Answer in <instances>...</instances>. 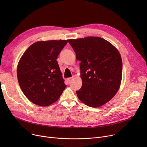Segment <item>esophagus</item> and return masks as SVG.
Masks as SVG:
<instances>
[{"label": "esophagus", "instance_id": "34e87169", "mask_svg": "<svg viewBox=\"0 0 147 147\" xmlns=\"http://www.w3.org/2000/svg\"><path fill=\"white\" fill-rule=\"evenodd\" d=\"M74 76H72L71 78H68V79H67V80H68V81H69H69H71L72 80H73V79H74Z\"/></svg>", "mask_w": 147, "mask_h": 147}]
</instances>
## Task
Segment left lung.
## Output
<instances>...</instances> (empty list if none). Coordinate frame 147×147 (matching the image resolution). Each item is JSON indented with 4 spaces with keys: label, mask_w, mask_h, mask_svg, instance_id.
I'll return each instance as SVG.
<instances>
[{
    "label": "left lung",
    "mask_w": 147,
    "mask_h": 147,
    "mask_svg": "<svg viewBox=\"0 0 147 147\" xmlns=\"http://www.w3.org/2000/svg\"><path fill=\"white\" fill-rule=\"evenodd\" d=\"M80 61L81 89L76 91L80 101L97 108L110 100L118 92L122 79V59L117 49L99 37L68 39Z\"/></svg>",
    "instance_id": "obj_1"
}]
</instances>
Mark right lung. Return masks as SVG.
I'll return each instance as SVG.
<instances>
[{
	"instance_id": "add662e5",
	"label": "right lung",
	"mask_w": 147,
	"mask_h": 147,
	"mask_svg": "<svg viewBox=\"0 0 147 147\" xmlns=\"http://www.w3.org/2000/svg\"><path fill=\"white\" fill-rule=\"evenodd\" d=\"M68 40L38 41L27 48L17 65L20 86L30 101L48 106L59 98L66 85L57 61Z\"/></svg>"
}]
</instances>
